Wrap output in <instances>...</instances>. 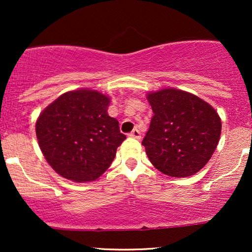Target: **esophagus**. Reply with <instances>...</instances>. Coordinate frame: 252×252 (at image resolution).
Masks as SVG:
<instances>
[{
  "label": "esophagus",
  "instance_id": "1",
  "mask_svg": "<svg viewBox=\"0 0 252 252\" xmlns=\"http://www.w3.org/2000/svg\"><path fill=\"white\" fill-rule=\"evenodd\" d=\"M129 136L130 137H132V138H141V132H140V130H138L137 128H135L134 130H132L131 132H130L129 134Z\"/></svg>",
  "mask_w": 252,
  "mask_h": 252
}]
</instances>
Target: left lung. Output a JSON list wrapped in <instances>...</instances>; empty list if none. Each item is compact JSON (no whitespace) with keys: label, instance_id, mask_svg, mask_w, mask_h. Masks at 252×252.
Wrapping results in <instances>:
<instances>
[{"label":"left lung","instance_id":"obj_1","mask_svg":"<svg viewBox=\"0 0 252 252\" xmlns=\"http://www.w3.org/2000/svg\"><path fill=\"white\" fill-rule=\"evenodd\" d=\"M154 116L142 141L150 162L163 174H195L219 142L221 122L209 103L189 92L164 89L148 94Z\"/></svg>","mask_w":252,"mask_h":252}]
</instances>
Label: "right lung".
<instances>
[{
    "instance_id": "obj_1",
    "label": "right lung",
    "mask_w": 252,
    "mask_h": 252,
    "mask_svg": "<svg viewBox=\"0 0 252 252\" xmlns=\"http://www.w3.org/2000/svg\"><path fill=\"white\" fill-rule=\"evenodd\" d=\"M109 102L97 91L78 90L63 94L41 112L35 126L40 149L63 178L96 180L114 161L126 135L106 112Z\"/></svg>"
}]
</instances>
